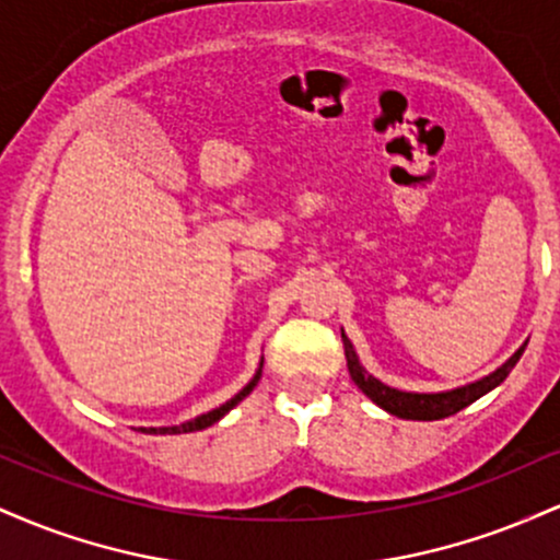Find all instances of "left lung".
I'll return each instance as SVG.
<instances>
[{"label": "left lung", "mask_w": 560, "mask_h": 560, "mask_svg": "<svg viewBox=\"0 0 560 560\" xmlns=\"http://www.w3.org/2000/svg\"><path fill=\"white\" fill-rule=\"evenodd\" d=\"M342 342H345L347 369H350V376L352 382L358 384V389H361L365 397H371L378 408L387 410V413L397 416V419H410V421H440V419H447V416L458 413V410H464L466 405L479 400L481 395H487V392L498 387L500 382H505V376L511 374L513 365H516L518 358L524 355V347H526L524 342L503 365H500L498 371H492L490 376L479 378V382L466 384V387L447 389V392H402V389L387 387V384L378 382L376 376H371L369 371L363 369L355 355V347H352L350 339L345 337V331H342Z\"/></svg>", "instance_id": "obj_1"}]
</instances>
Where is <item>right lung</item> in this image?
Wrapping results in <instances>:
<instances>
[{"label":"right lung","mask_w":560,"mask_h":560,"mask_svg":"<svg viewBox=\"0 0 560 560\" xmlns=\"http://www.w3.org/2000/svg\"><path fill=\"white\" fill-rule=\"evenodd\" d=\"M260 374H262V363H260V369L255 371V376L249 378V384L247 387H244L242 392H236L234 397H231V400H226L221 405V408H213V410H208V413H202V416H197V419H191V421H186V423H178V427H150V429H144L141 427L139 432H150V434H186V432H199V429H208V427H213L215 421H221L223 416L229 413L231 408H234V405H240L244 397L249 395V392L255 389V384L260 382Z\"/></svg>","instance_id":"add662e5"}]
</instances>
